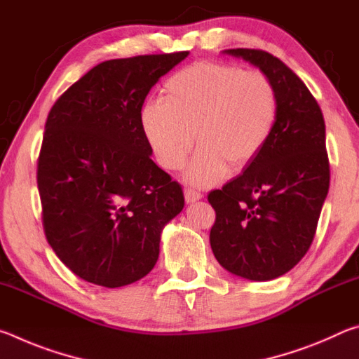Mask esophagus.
<instances>
[{"label": "esophagus", "mask_w": 359, "mask_h": 359, "mask_svg": "<svg viewBox=\"0 0 359 359\" xmlns=\"http://www.w3.org/2000/svg\"><path fill=\"white\" fill-rule=\"evenodd\" d=\"M201 198H203V193H201V191L194 190V188H191V187L185 188V201H187V203L199 201V199H201Z\"/></svg>", "instance_id": "esophagus-1"}]
</instances>
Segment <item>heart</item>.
<instances>
[{"label": "heart", "instance_id": "obj_1", "mask_svg": "<svg viewBox=\"0 0 359 359\" xmlns=\"http://www.w3.org/2000/svg\"><path fill=\"white\" fill-rule=\"evenodd\" d=\"M278 96L261 71L201 62L180 69L163 85V100L141 109V130L155 160L168 171L185 165L194 145L201 149L187 171L194 185L220 180L231 166L241 171L263 154L274 136Z\"/></svg>", "mask_w": 359, "mask_h": 359}]
</instances>
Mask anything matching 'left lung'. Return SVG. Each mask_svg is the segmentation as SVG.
I'll return each instance as SVG.
<instances>
[{
    "mask_svg": "<svg viewBox=\"0 0 359 359\" xmlns=\"http://www.w3.org/2000/svg\"><path fill=\"white\" fill-rule=\"evenodd\" d=\"M271 77L278 96L274 136L238 177L212 190L210 247L231 274L272 280L299 263L317 231L330 190L325 118L317 100L277 57L259 48H229Z\"/></svg>",
    "mask_w": 359,
    "mask_h": 359,
    "instance_id": "1",
    "label": "left lung"
}]
</instances>
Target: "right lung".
I'll list each match as a JSON object with an SVG mask.
<instances>
[{
    "mask_svg": "<svg viewBox=\"0 0 359 359\" xmlns=\"http://www.w3.org/2000/svg\"><path fill=\"white\" fill-rule=\"evenodd\" d=\"M188 52L107 60L47 115L38 156L46 239L83 280L118 288L154 269L165 224L184 209L179 182L151 161L141 109Z\"/></svg>",
    "mask_w": 359,
    "mask_h": 359,
    "instance_id": "right-lung-1",
    "label": "right lung"
}]
</instances>
